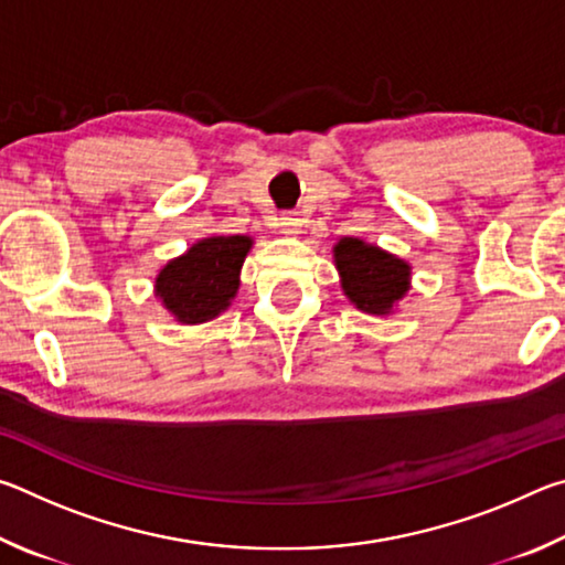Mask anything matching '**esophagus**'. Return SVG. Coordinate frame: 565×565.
Returning <instances> with one entry per match:
<instances>
[{"mask_svg": "<svg viewBox=\"0 0 565 565\" xmlns=\"http://www.w3.org/2000/svg\"><path fill=\"white\" fill-rule=\"evenodd\" d=\"M279 226H281V234H286V236H296V234H299L301 218H299V214L286 212V214H281V216H279Z\"/></svg>", "mask_w": 565, "mask_h": 565, "instance_id": "34e87169", "label": "esophagus"}]
</instances>
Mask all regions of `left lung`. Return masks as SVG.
<instances>
[{
	"label": "left lung",
	"instance_id": "8db88e82",
	"mask_svg": "<svg viewBox=\"0 0 565 565\" xmlns=\"http://www.w3.org/2000/svg\"><path fill=\"white\" fill-rule=\"evenodd\" d=\"M341 291L363 313L388 317L411 291V264L376 244L343 236L333 244Z\"/></svg>",
	"mask_w": 565,
	"mask_h": 565
}]
</instances>
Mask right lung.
Wrapping results in <instances>:
<instances>
[{"label": "right lung", "instance_id": "right-lung-1", "mask_svg": "<svg viewBox=\"0 0 565 565\" xmlns=\"http://www.w3.org/2000/svg\"><path fill=\"white\" fill-rule=\"evenodd\" d=\"M254 238L244 234L206 236L161 266L154 296L179 323L196 327L232 306L242 286V266Z\"/></svg>", "mask_w": 565, "mask_h": 565}]
</instances>
